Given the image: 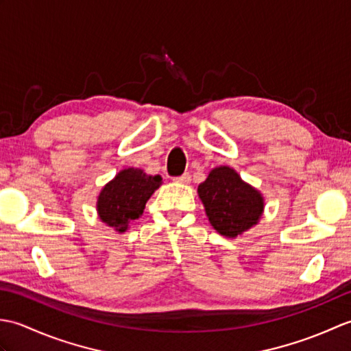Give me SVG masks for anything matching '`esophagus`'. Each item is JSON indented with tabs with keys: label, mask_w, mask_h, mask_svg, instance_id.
<instances>
[{
	"label": "esophagus",
	"mask_w": 351,
	"mask_h": 351,
	"mask_svg": "<svg viewBox=\"0 0 351 351\" xmlns=\"http://www.w3.org/2000/svg\"><path fill=\"white\" fill-rule=\"evenodd\" d=\"M173 181H175V182H180V184H190L191 175H190V173H184V175H181V176L173 178Z\"/></svg>",
	"instance_id": "34e87169"
}]
</instances>
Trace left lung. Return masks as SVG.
Instances as JSON below:
<instances>
[{
    "instance_id": "8db88e82",
    "label": "left lung",
    "mask_w": 351,
    "mask_h": 351,
    "mask_svg": "<svg viewBox=\"0 0 351 351\" xmlns=\"http://www.w3.org/2000/svg\"><path fill=\"white\" fill-rule=\"evenodd\" d=\"M197 193L214 229L229 238L256 225L264 210L263 196L230 167L214 169Z\"/></svg>"
}]
</instances>
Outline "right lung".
Masks as SVG:
<instances>
[{"mask_svg":"<svg viewBox=\"0 0 351 351\" xmlns=\"http://www.w3.org/2000/svg\"><path fill=\"white\" fill-rule=\"evenodd\" d=\"M162 184L161 176H149L140 169L122 170L102 189L98 213L104 223L123 232L132 220L143 214L152 193Z\"/></svg>","mask_w":351,"mask_h":351,"instance_id":"obj_1","label":"right lung"}]
</instances>
